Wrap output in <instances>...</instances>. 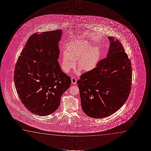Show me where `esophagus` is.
I'll use <instances>...</instances> for the list:
<instances>
[{"instance_id":"34e87169","label":"esophagus","mask_w":151,"mask_h":151,"mask_svg":"<svg viewBox=\"0 0 151 151\" xmlns=\"http://www.w3.org/2000/svg\"><path fill=\"white\" fill-rule=\"evenodd\" d=\"M71 82L72 83V84L73 85H75L77 83V79L73 77L71 78Z\"/></svg>"}]
</instances>
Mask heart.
Wrapping results in <instances>:
<instances>
[{
    "label": "heart",
    "mask_w": 151,
    "mask_h": 151,
    "mask_svg": "<svg viewBox=\"0 0 151 151\" xmlns=\"http://www.w3.org/2000/svg\"><path fill=\"white\" fill-rule=\"evenodd\" d=\"M86 41L73 42L66 46V52L62 56L61 66L64 72L68 73L75 66L77 61V67L81 70L89 72L93 70L99 62L101 52L96 46H90ZM79 73V70L77 71Z\"/></svg>",
    "instance_id": "heart-1"
}]
</instances>
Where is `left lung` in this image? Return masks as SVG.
Wrapping results in <instances>:
<instances>
[{
	"label": "left lung",
	"instance_id": "obj_1",
	"mask_svg": "<svg viewBox=\"0 0 151 151\" xmlns=\"http://www.w3.org/2000/svg\"><path fill=\"white\" fill-rule=\"evenodd\" d=\"M110 46L107 58L77 81L81 105L91 118L108 117L117 111L128 99L131 90V62L122 44L108 37Z\"/></svg>",
	"mask_w": 151,
	"mask_h": 151
}]
</instances>
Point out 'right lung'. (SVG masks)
<instances>
[{"mask_svg":"<svg viewBox=\"0 0 151 151\" xmlns=\"http://www.w3.org/2000/svg\"><path fill=\"white\" fill-rule=\"evenodd\" d=\"M62 30L35 33L30 37L17 61L14 81L17 93L32 114L46 116L58 109L71 79L58 61Z\"/></svg>","mask_w":151,"mask_h":151,"instance_id":"add662e5","label":"right lung"}]
</instances>
